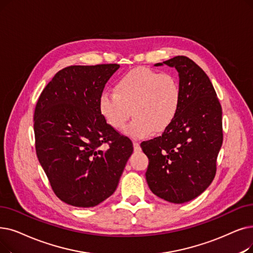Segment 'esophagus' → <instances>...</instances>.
<instances>
[{
    "label": "esophagus",
    "instance_id": "esophagus-1",
    "mask_svg": "<svg viewBox=\"0 0 253 253\" xmlns=\"http://www.w3.org/2000/svg\"><path fill=\"white\" fill-rule=\"evenodd\" d=\"M133 148L135 152H139L140 151V146H139V142L138 141H133Z\"/></svg>",
    "mask_w": 253,
    "mask_h": 253
}]
</instances>
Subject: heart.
Returning <instances> with one entry per match:
<instances>
[{"mask_svg": "<svg viewBox=\"0 0 253 253\" xmlns=\"http://www.w3.org/2000/svg\"><path fill=\"white\" fill-rule=\"evenodd\" d=\"M181 97L177 76L141 67L124 74L116 83L115 92L101 93L98 107L105 122L115 129L125 126L132 108L134 118L123 132L140 139L171 124L180 109Z\"/></svg>", "mask_w": 253, "mask_h": 253, "instance_id": "b5f03b06", "label": "heart"}]
</instances>
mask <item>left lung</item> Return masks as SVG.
<instances>
[{
  "instance_id": "1",
  "label": "left lung",
  "mask_w": 253,
  "mask_h": 253,
  "mask_svg": "<svg viewBox=\"0 0 253 253\" xmlns=\"http://www.w3.org/2000/svg\"><path fill=\"white\" fill-rule=\"evenodd\" d=\"M177 69L181 105L161 136L142 141L149 158L146 179L151 191L173 204L189 202L212 183L220 151L222 109L214 86L192 60L177 56L163 63Z\"/></svg>"
}]
</instances>
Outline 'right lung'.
Here are the masks:
<instances>
[{"mask_svg":"<svg viewBox=\"0 0 253 253\" xmlns=\"http://www.w3.org/2000/svg\"><path fill=\"white\" fill-rule=\"evenodd\" d=\"M118 64L69 66L42 91L34 114L38 160L53 192L68 205L91 208L117 189L133 152L109 126L98 100Z\"/></svg>","mask_w":253,"mask_h":253,"instance_id":"right-lung-1","label":"right lung"}]
</instances>
